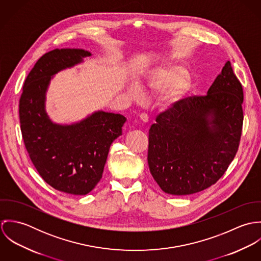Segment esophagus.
Here are the masks:
<instances>
[{
  "label": "esophagus",
  "instance_id": "34e87169",
  "mask_svg": "<svg viewBox=\"0 0 261 261\" xmlns=\"http://www.w3.org/2000/svg\"><path fill=\"white\" fill-rule=\"evenodd\" d=\"M140 118L143 122H148L149 121V116L147 113H141L140 114Z\"/></svg>",
  "mask_w": 261,
  "mask_h": 261
}]
</instances>
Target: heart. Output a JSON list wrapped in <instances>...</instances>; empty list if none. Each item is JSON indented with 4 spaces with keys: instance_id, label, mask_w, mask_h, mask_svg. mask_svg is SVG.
I'll return each instance as SVG.
<instances>
[{
    "instance_id": "heart-1",
    "label": "heart",
    "mask_w": 261,
    "mask_h": 261,
    "mask_svg": "<svg viewBox=\"0 0 261 261\" xmlns=\"http://www.w3.org/2000/svg\"><path fill=\"white\" fill-rule=\"evenodd\" d=\"M189 79L190 73L185 67L181 65H170L150 70L143 80V86L152 92H165L176 88L175 92L167 98L168 106L171 107L177 102L180 89L186 84ZM128 92L135 99H139L142 96L141 90L136 85H130Z\"/></svg>"
}]
</instances>
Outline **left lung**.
I'll list each match as a JSON object with an SVG mask.
<instances>
[{
  "label": "left lung",
  "mask_w": 261,
  "mask_h": 261,
  "mask_svg": "<svg viewBox=\"0 0 261 261\" xmlns=\"http://www.w3.org/2000/svg\"><path fill=\"white\" fill-rule=\"evenodd\" d=\"M242 103V85L227 61L207 95L180 99L156 116L148 163L165 193H198L223 176L239 147Z\"/></svg>",
  "instance_id": "8db88e82"
}]
</instances>
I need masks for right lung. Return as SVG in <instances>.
<instances>
[{"label":"right lung","instance_id":"add662e5","mask_svg":"<svg viewBox=\"0 0 261 261\" xmlns=\"http://www.w3.org/2000/svg\"><path fill=\"white\" fill-rule=\"evenodd\" d=\"M90 55L69 48L44 54L27 76L19 102L24 145L39 175L54 189L72 195H86L100 181L111 145L121 136L126 120L101 111L62 125L47 115L45 93L52 76Z\"/></svg>","mask_w":261,"mask_h":261}]
</instances>
